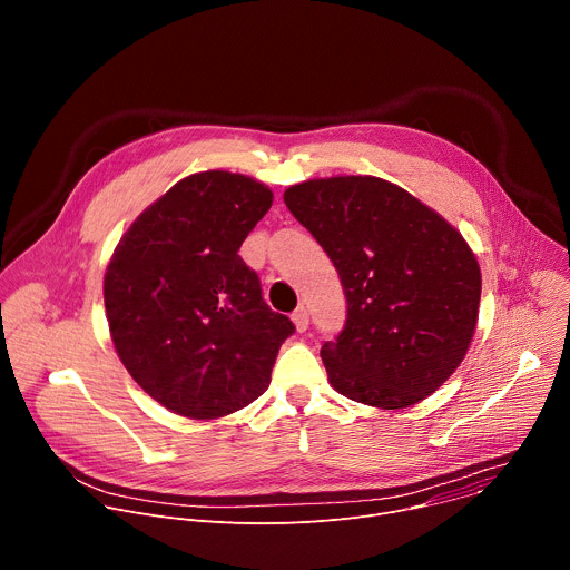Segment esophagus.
<instances>
[{
	"label": "esophagus",
	"mask_w": 570,
	"mask_h": 570,
	"mask_svg": "<svg viewBox=\"0 0 570 570\" xmlns=\"http://www.w3.org/2000/svg\"><path fill=\"white\" fill-rule=\"evenodd\" d=\"M291 320H293V324H295V330H297L299 334L308 330V311H306L304 306H297V308L293 311Z\"/></svg>",
	"instance_id": "1"
}]
</instances>
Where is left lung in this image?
<instances>
[{
    "label": "left lung",
    "instance_id": "8db88e82",
    "mask_svg": "<svg viewBox=\"0 0 570 570\" xmlns=\"http://www.w3.org/2000/svg\"><path fill=\"white\" fill-rule=\"evenodd\" d=\"M284 203L330 255L347 297L345 330L320 350L332 387L383 411L433 394L478 322L482 277L462 234L374 176L306 180Z\"/></svg>",
    "mask_w": 570,
    "mask_h": 570
}]
</instances>
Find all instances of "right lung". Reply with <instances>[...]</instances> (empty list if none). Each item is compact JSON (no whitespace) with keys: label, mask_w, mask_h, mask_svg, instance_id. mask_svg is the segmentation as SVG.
I'll list each match as a JSON object with an SVG mask.
<instances>
[{"label":"right lung","mask_w":570,"mask_h":570,"mask_svg":"<svg viewBox=\"0 0 570 570\" xmlns=\"http://www.w3.org/2000/svg\"><path fill=\"white\" fill-rule=\"evenodd\" d=\"M271 205L273 191L250 176H187L132 220L108 262L104 302L117 356L176 415L218 420L246 409L295 332L238 257Z\"/></svg>","instance_id":"add662e5"}]
</instances>
